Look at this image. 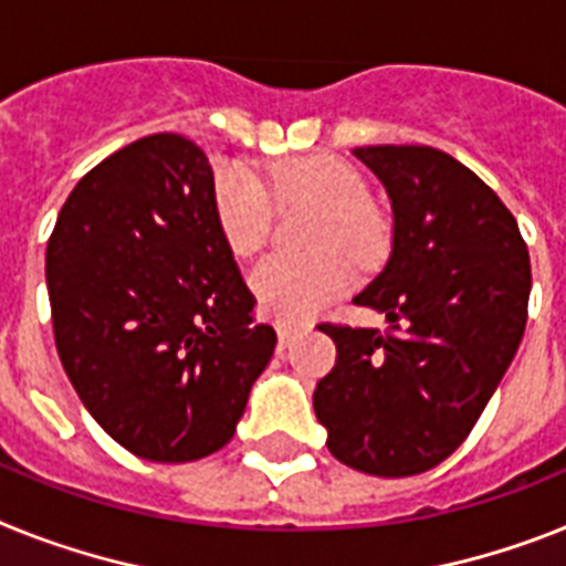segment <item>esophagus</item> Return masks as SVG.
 <instances>
[{"instance_id":"1","label":"esophagus","mask_w":566,"mask_h":566,"mask_svg":"<svg viewBox=\"0 0 566 566\" xmlns=\"http://www.w3.org/2000/svg\"><path fill=\"white\" fill-rule=\"evenodd\" d=\"M275 331H279V345H282V348H291L296 334L302 331V325H296V322H279Z\"/></svg>"}]
</instances>
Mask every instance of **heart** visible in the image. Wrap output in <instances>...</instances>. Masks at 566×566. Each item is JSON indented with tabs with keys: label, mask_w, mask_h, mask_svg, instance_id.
<instances>
[{
	"label": "heart",
	"mask_w": 566,
	"mask_h": 566,
	"mask_svg": "<svg viewBox=\"0 0 566 566\" xmlns=\"http://www.w3.org/2000/svg\"><path fill=\"white\" fill-rule=\"evenodd\" d=\"M273 187L282 201H302L319 210L307 235L311 255H268L250 273V291L261 311L275 319H302L331 305L348 291L354 264H371L382 255L386 235L371 207L363 201V178L336 158L284 160L273 169ZM216 216L235 255H253L270 230V198L247 169L230 166L216 178Z\"/></svg>",
	"instance_id": "heart-1"
}]
</instances>
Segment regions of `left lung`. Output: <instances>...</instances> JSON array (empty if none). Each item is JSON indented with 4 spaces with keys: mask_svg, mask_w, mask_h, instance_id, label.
Instances as JSON below:
<instances>
[{
    "mask_svg": "<svg viewBox=\"0 0 566 566\" xmlns=\"http://www.w3.org/2000/svg\"><path fill=\"white\" fill-rule=\"evenodd\" d=\"M391 198L382 273L354 298L377 327L319 325L334 371L313 391L327 449L356 472L408 478L469 437L526 327L530 253L517 221L472 169L431 146H359Z\"/></svg>",
    "mask_w": 566,
    "mask_h": 566,
    "instance_id": "left-lung-1",
    "label": "left lung"
}]
</instances>
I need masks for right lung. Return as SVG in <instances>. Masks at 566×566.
<instances>
[{"instance_id": "right-lung-1", "label": "right lung", "mask_w": 566, "mask_h": 566, "mask_svg": "<svg viewBox=\"0 0 566 566\" xmlns=\"http://www.w3.org/2000/svg\"><path fill=\"white\" fill-rule=\"evenodd\" d=\"M212 192L192 140L140 137L74 187L45 253L71 386L108 437L155 463L230 443L275 348Z\"/></svg>"}]
</instances>
